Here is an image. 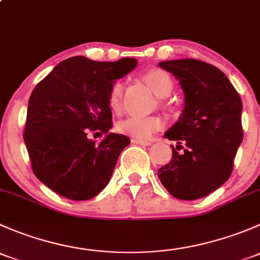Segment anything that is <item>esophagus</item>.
I'll use <instances>...</instances> for the list:
<instances>
[{
	"label": "esophagus",
	"instance_id": "1",
	"mask_svg": "<svg viewBox=\"0 0 260 260\" xmlns=\"http://www.w3.org/2000/svg\"><path fill=\"white\" fill-rule=\"evenodd\" d=\"M132 143H135V145H141V146H148L151 145V141L140 140V138H132Z\"/></svg>",
	"mask_w": 260,
	"mask_h": 260
}]
</instances>
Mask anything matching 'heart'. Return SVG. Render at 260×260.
I'll return each instance as SVG.
<instances>
[{
    "label": "heart",
    "mask_w": 260,
    "mask_h": 260,
    "mask_svg": "<svg viewBox=\"0 0 260 260\" xmlns=\"http://www.w3.org/2000/svg\"><path fill=\"white\" fill-rule=\"evenodd\" d=\"M143 79L149 88L159 96H167L174 89V80L171 75L165 70L153 68L143 74ZM123 83L114 80L108 90V104L114 111H119L122 107ZM162 127V119L157 115H129L118 123V129L123 135L131 136L133 138L146 140L151 137L156 131Z\"/></svg>",
    "instance_id": "heart-1"
}]
</instances>
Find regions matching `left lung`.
Listing matches in <instances>:
<instances>
[{
  "label": "left lung",
  "mask_w": 260,
  "mask_h": 260,
  "mask_svg": "<svg viewBox=\"0 0 260 260\" xmlns=\"http://www.w3.org/2000/svg\"><path fill=\"white\" fill-rule=\"evenodd\" d=\"M158 65L179 79L185 108L179 122L165 133L177 146H171V161L157 175L174 198L196 200L232 175L243 141L242 99L226 75L208 62L181 59Z\"/></svg>",
  "instance_id": "8db88e82"
}]
</instances>
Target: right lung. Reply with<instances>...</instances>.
I'll list each match as a JSON object with an SVG mask.
<instances>
[{"mask_svg": "<svg viewBox=\"0 0 260 260\" xmlns=\"http://www.w3.org/2000/svg\"><path fill=\"white\" fill-rule=\"evenodd\" d=\"M136 64L132 57L113 62L69 57L35 86L23 140L44 185L75 201L89 200L108 185L120 152L131 143L127 136L109 133L108 90ZM90 130L106 138L95 144L86 137Z\"/></svg>", "mask_w": 260, "mask_h": 260, "instance_id": "obj_1", "label": "right lung"}]
</instances>
